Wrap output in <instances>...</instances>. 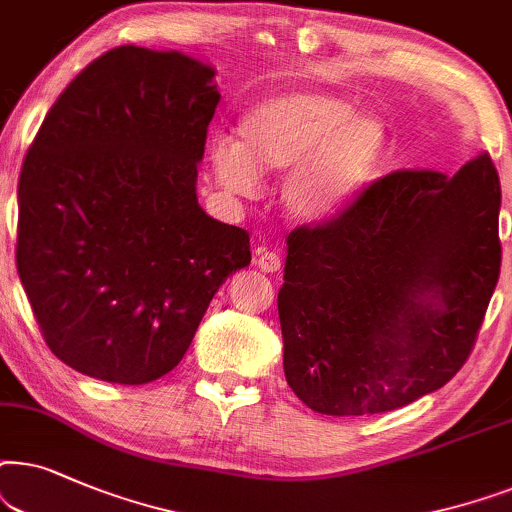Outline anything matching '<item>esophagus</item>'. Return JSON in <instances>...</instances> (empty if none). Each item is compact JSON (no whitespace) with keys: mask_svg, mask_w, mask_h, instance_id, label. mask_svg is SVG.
Returning <instances> with one entry per match:
<instances>
[{"mask_svg":"<svg viewBox=\"0 0 512 512\" xmlns=\"http://www.w3.org/2000/svg\"><path fill=\"white\" fill-rule=\"evenodd\" d=\"M255 267H260L264 274H276V271L281 269V257L260 245V248L255 250Z\"/></svg>","mask_w":512,"mask_h":512,"instance_id":"obj_1","label":"esophagus"}]
</instances>
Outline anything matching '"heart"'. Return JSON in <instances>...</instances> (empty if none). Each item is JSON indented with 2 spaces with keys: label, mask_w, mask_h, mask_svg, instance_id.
<instances>
[{
  "label": "heart",
  "mask_w": 512,
  "mask_h": 512,
  "mask_svg": "<svg viewBox=\"0 0 512 512\" xmlns=\"http://www.w3.org/2000/svg\"><path fill=\"white\" fill-rule=\"evenodd\" d=\"M351 95L299 88L252 105L238 119V140L215 135L210 163L220 185L250 196L257 170H290L285 206L302 222L342 215L363 196L388 156V128L358 112Z\"/></svg>",
  "instance_id": "obj_1"
}]
</instances>
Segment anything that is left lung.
<instances>
[{"label": "left lung", "instance_id": "8db88e82", "mask_svg": "<svg viewBox=\"0 0 512 512\" xmlns=\"http://www.w3.org/2000/svg\"><path fill=\"white\" fill-rule=\"evenodd\" d=\"M501 185L487 154L454 177L398 170L337 220L288 236L283 370L313 412L410 405L466 363L499 281Z\"/></svg>", "mask_w": 512, "mask_h": 512}]
</instances>
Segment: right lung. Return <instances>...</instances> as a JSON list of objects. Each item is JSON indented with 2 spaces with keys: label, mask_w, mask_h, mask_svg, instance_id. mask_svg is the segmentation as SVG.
Returning a JSON list of instances; mask_svg holds the SVG:
<instances>
[{
  "label": "right lung",
  "mask_w": 512,
  "mask_h": 512,
  "mask_svg": "<svg viewBox=\"0 0 512 512\" xmlns=\"http://www.w3.org/2000/svg\"><path fill=\"white\" fill-rule=\"evenodd\" d=\"M215 67L119 46L60 93L18 180L20 283L46 344L86 377L138 386L185 356L248 231L196 199Z\"/></svg>",
  "instance_id": "add662e5"
}]
</instances>
